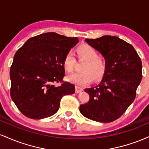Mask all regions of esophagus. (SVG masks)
Here are the masks:
<instances>
[{
  "instance_id": "34e87169",
  "label": "esophagus",
  "mask_w": 149,
  "mask_h": 149,
  "mask_svg": "<svg viewBox=\"0 0 149 149\" xmlns=\"http://www.w3.org/2000/svg\"><path fill=\"white\" fill-rule=\"evenodd\" d=\"M83 89L80 88V87L76 86V93H80V92H83Z\"/></svg>"
}]
</instances>
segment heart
I'll return each mask as SVG.
<instances>
[{"mask_svg":"<svg viewBox=\"0 0 149 149\" xmlns=\"http://www.w3.org/2000/svg\"><path fill=\"white\" fill-rule=\"evenodd\" d=\"M78 57L85 59L80 72H73L68 74L66 78L69 82L78 86L85 85L91 83L94 76L99 78L104 75L106 71V64L102 58L99 57L98 52L90 45L80 46L77 49ZM76 59L72 52H67L63 61L65 69L71 71L76 64Z\"/></svg>","mask_w":149,"mask_h":149,"instance_id":"obj_1","label":"heart"}]
</instances>
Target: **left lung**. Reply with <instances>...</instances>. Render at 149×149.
I'll list each match as a JSON object with an SVG mask.
<instances>
[{
	"label": "left lung",
	"instance_id": "left-lung-1",
	"mask_svg": "<svg viewBox=\"0 0 149 149\" xmlns=\"http://www.w3.org/2000/svg\"><path fill=\"white\" fill-rule=\"evenodd\" d=\"M85 41L104 56L106 71L100 84L85 89L90 100L80 106V111L92 120L113 122L136 97L142 78L141 59L132 45L116 36H104Z\"/></svg>",
	"mask_w": 149,
	"mask_h": 149
}]
</instances>
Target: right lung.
Masks as SVG:
<instances>
[{
	"mask_svg": "<svg viewBox=\"0 0 149 149\" xmlns=\"http://www.w3.org/2000/svg\"><path fill=\"white\" fill-rule=\"evenodd\" d=\"M78 42L54 32L31 38L14 56L10 70V96L19 110L31 119H42L59 110L61 99L75 92V86L63 81V61ZM61 82L54 86L53 83Z\"/></svg>",
	"mask_w": 149,
	"mask_h": 149,
	"instance_id": "obj_1",
	"label": "right lung"
}]
</instances>
